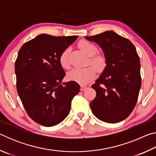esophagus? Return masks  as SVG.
Listing matches in <instances>:
<instances>
[{
  "label": "esophagus",
  "mask_w": 156,
  "mask_h": 156,
  "mask_svg": "<svg viewBox=\"0 0 156 156\" xmlns=\"http://www.w3.org/2000/svg\"><path fill=\"white\" fill-rule=\"evenodd\" d=\"M87 88V87H86L85 85H81V86H80V90H81L82 91H83L85 90V89H86Z\"/></svg>",
  "instance_id": "34e87169"
}]
</instances>
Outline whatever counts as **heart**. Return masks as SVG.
I'll use <instances>...</instances> for the list:
<instances>
[{"instance_id":"1","label":"heart","mask_w":156,"mask_h":156,"mask_svg":"<svg viewBox=\"0 0 156 156\" xmlns=\"http://www.w3.org/2000/svg\"><path fill=\"white\" fill-rule=\"evenodd\" d=\"M78 47L87 56L89 57V64L94 66L98 71L103 69L105 67V58L102 55L97 54L98 49L94 43L87 41H81L78 43ZM69 48H66L60 55V64L64 69L69 68ZM94 68L88 67L73 69L67 73V78L69 80L76 82L80 84H87L96 76V70Z\"/></svg>"}]
</instances>
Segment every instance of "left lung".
Masks as SVG:
<instances>
[{
    "instance_id": "obj_1",
    "label": "left lung",
    "mask_w": 156,
    "mask_h": 156,
    "mask_svg": "<svg viewBox=\"0 0 156 156\" xmlns=\"http://www.w3.org/2000/svg\"><path fill=\"white\" fill-rule=\"evenodd\" d=\"M102 49L105 69L91 87L96 96L91 102L93 114L108 123L126 119L135 107L141 87L140 58L127 38L113 31L85 36Z\"/></svg>"
}]
</instances>
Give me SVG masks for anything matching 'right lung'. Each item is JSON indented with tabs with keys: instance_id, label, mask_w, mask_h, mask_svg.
<instances>
[{
	"instance_id": "1",
	"label": "right lung",
	"mask_w": 156,
	"mask_h": 156,
	"mask_svg": "<svg viewBox=\"0 0 156 156\" xmlns=\"http://www.w3.org/2000/svg\"><path fill=\"white\" fill-rule=\"evenodd\" d=\"M78 36L40 34L21 47L15 62L17 91L28 115L44 126L58 125L70 112L80 87L62 83L65 72L59 62L63 50Z\"/></svg>"
}]
</instances>
